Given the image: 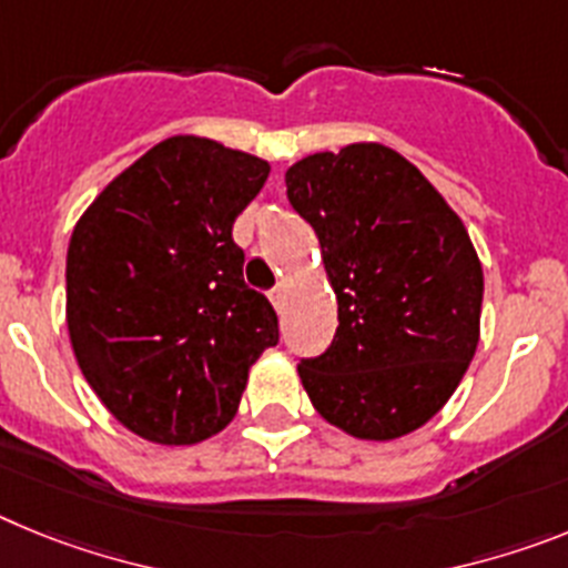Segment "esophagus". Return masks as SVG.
Wrapping results in <instances>:
<instances>
[{
	"mask_svg": "<svg viewBox=\"0 0 568 568\" xmlns=\"http://www.w3.org/2000/svg\"><path fill=\"white\" fill-rule=\"evenodd\" d=\"M284 298H287V287H284V284H281V287H275L273 293H270V301H273V307L278 310H284Z\"/></svg>",
	"mask_w": 568,
	"mask_h": 568,
	"instance_id": "esophagus-1",
	"label": "esophagus"
}]
</instances>
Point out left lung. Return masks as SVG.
I'll return each instance as SVG.
<instances>
[{"label":"left lung","instance_id":"left-lung-1","mask_svg":"<svg viewBox=\"0 0 568 568\" xmlns=\"http://www.w3.org/2000/svg\"><path fill=\"white\" fill-rule=\"evenodd\" d=\"M284 182L338 301L333 344L301 361V384L341 433L404 438L444 409L475 358L478 250L429 179L386 144L304 155Z\"/></svg>","mask_w":568,"mask_h":568}]
</instances>
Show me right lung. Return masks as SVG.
<instances>
[{"label":"right lung","mask_w":568,"mask_h":568,"mask_svg":"<svg viewBox=\"0 0 568 568\" xmlns=\"http://www.w3.org/2000/svg\"><path fill=\"white\" fill-rule=\"evenodd\" d=\"M270 162L204 135H170L90 202L68 244V335L124 429L190 446L235 418L278 315L244 284L233 222Z\"/></svg>","instance_id":"1"}]
</instances>
